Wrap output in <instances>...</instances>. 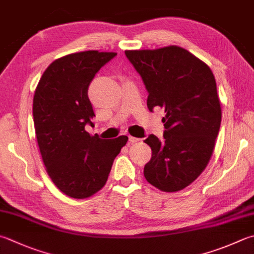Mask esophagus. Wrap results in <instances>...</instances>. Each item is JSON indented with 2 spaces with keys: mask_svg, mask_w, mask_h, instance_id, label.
Here are the masks:
<instances>
[{
  "mask_svg": "<svg viewBox=\"0 0 254 254\" xmlns=\"http://www.w3.org/2000/svg\"><path fill=\"white\" fill-rule=\"evenodd\" d=\"M138 141H141V139H139V138H136V137H132V136H129V142L130 143H135Z\"/></svg>",
  "mask_w": 254,
  "mask_h": 254,
  "instance_id": "obj_1",
  "label": "esophagus"
}]
</instances>
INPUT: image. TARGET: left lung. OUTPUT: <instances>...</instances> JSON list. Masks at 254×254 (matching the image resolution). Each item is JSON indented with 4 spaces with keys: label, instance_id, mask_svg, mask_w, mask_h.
Listing matches in <instances>:
<instances>
[{
    "label": "left lung",
    "instance_id": "8db88e82",
    "mask_svg": "<svg viewBox=\"0 0 254 254\" xmlns=\"http://www.w3.org/2000/svg\"><path fill=\"white\" fill-rule=\"evenodd\" d=\"M148 90L150 112L166 115L164 139H145L151 159L146 180L165 192H176L198 178L209 164L221 124L217 84L209 66L183 47L125 51Z\"/></svg>",
    "mask_w": 254,
    "mask_h": 254
}]
</instances>
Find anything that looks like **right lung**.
Listing matches in <instances>:
<instances>
[{
    "label": "right lung",
    "mask_w": 254,
    "mask_h": 254,
    "mask_svg": "<svg viewBox=\"0 0 254 254\" xmlns=\"http://www.w3.org/2000/svg\"><path fill=\"white\" fill-rule=\"evenodd\" d=\"M117 55L85 51L55 60L33 98V118L47 175L62 192L85 199L103 188L127 136L103 140L85 130L95 117L88 87L97 71Z\"/></svg>",
    "instance_id": "right-lung-1"
}]
</instances>
